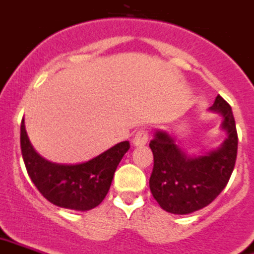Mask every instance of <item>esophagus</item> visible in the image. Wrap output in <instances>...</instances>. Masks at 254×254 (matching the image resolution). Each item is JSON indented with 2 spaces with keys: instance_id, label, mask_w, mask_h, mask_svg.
<instances>
[{
  "instance_id": "34e87169",
  "label": "esophagus",
  "mask_w": 254,
  "mask_h": 254,
  "mask_svg": "<svg viewBox=\"0 0 254 254\" xmlns=\"http://www.w3.org/2000/svg\"><path fill=\"white\" fill-rule=\"evenodd\" d=\"M148 140V131L147 129H139L135 134V137L133 138L134 146H144Z\"/></svg>"
}]
</instances>
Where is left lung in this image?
<instances>
[{
  "label": "left lung",
  "mask_w": 254,
  "mask_h": 254,
  "mask_svg": "<svg viewBox=\"0 0 254 254\" xmlns=\"http://www.w3.org/2000/svg\"><path fill=\"white\" fill-rule=\"evenodd\" d=\"M209 110L223 117L221 127L227 134L216 150L189 156L163 130H157L150 142L151 192L164 210L173 214H189L209 205L225 189L235 167L238 133L231 107L218 95Z\"/></svg>",
  "instance_id": "8db88e82"
}]
</instances>
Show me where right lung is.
Segmentation results:
<instances>
[{
  "label": "right lung",
  "instance_id": "obj_1",
  "mask_svg": "<svg viewBox=\"0 0 254 254\" xmlns=\"http://www.w3.org/2000/svg\"><path fill=\"white\" fill-rule=\"evenodd\" d=\"M20 147L29 178L45 199L61 208L85 212L103 201L117 165L130 144L127 140L120 142L86 163L74 165L50 163L32 147L23 119Z\"/></svg>",
  "mask_w": 254,
  "mask_h": 254
}]
</instances>
